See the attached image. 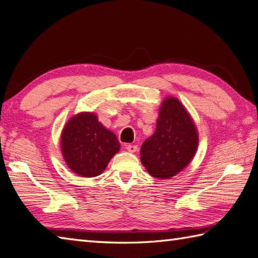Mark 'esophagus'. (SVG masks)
<instances>
[{
	"label": "esophagus",
	"instance_id": "1",
	"mask_svg": "<svg viewBox=\"0 0 258 258\" xmlns=\"http://www.w3.org/2000/svg\"><path fill=\"white\" fill-rule=\"evenodd\" d=\"M125 149H127L129 152H135L137 151V149H138V147H137L136 145H127L125 146Z\"/></svg>",
	"mask_w": 258,
	"mask_h": 258
}]
</instances>
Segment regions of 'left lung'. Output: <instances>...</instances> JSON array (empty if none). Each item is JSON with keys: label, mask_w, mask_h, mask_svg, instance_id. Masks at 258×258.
I'll list each match as a JSON object with an SVG mask.
<instances>
[{"label": "left lung", "mask_w": 258, "mask_h": 258, "mask_svg": "<svg viewBox=\"0 0 258 258\" xmlns=\"http://www.w3.org/2000/svg\"><path fill=\"white\" fill-rule=\"evenodd\" d=\"M198 135L186 109L176 98L162 102L155 134L141 146L140 159L151 176L168 179L191 161Z\"/></svg>", "instance_id": "obj_1"}]
</instances>
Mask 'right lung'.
Segmentation results:
<instances>
[{
    "label": "right lung",
    "instance_id": "add662e5",
    "mask_svg": "<svg viewBox=\"0 0 258 258\" xmlns=\"http://www.w3.org/2000/svg\"><path fill=\"white\" fill-rule=\"evenodd\" d=\"M61 148L73 172L82 177H94L106 169L120 145L115 135L98 121L96 114L83 112L66 124Z\"/></svg>",
    "mask_w": 258,
    "mask_h": 258
}]
</instances>
